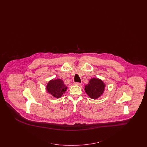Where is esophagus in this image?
<instances>
[{"label": "esophagus", "mask_w": 147, "mask_h": 147, "mask_svg": "<svg viewBox=\"0 0 147 147\" xmlns=\"http://www.w3.org/2000/svg\"><path fill=\"white\" fill-rule=\"evenodd\" d=\"M73 84L76 85V86H81V84L79 83V82H74Z\"/></svg>", "instance_id": "obj_1"}]
</instances>
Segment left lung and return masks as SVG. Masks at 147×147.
Here are the masks:
<instances>
[{"instance_id": "obj_1", "label": "left lung", "mask_w": 147, "mask_h": 147, "mask_svg": "<svg viewBox=\"0 0 147 147\" xmlns=\"http://www.w3.org/2000/svg\"><path fill=\"white\" fill-rule=\"evenodd\" d=\"M105 87L106 85L102 80L93 78L89 80L87 85L85 86V90L91 98L97 99L102 95Z\"/></svg>"}]
</instances>
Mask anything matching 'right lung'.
<instances>
[{
    "label": "right lung",
    "instance_id": "1",
    "mask_svg": "<svg viewBox=\"0 0 147 147\" xmlns=\"http://www.w3.org/2000/svg\"><path fill=\"white\" fill-rule=\"evenodd\" d=\"M46 88L48 93L57 98H61L67 89L63 80L60 79L50 80L46 85Z\"/></svg>",
    "mask_w": 147,
    "mask_h": 147
}]
</instances>
